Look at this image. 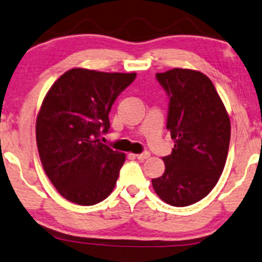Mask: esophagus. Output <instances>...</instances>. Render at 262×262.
<instances>
[{
  "label": "esophagus",
  "instance_id": "34e87169",
  "mask_svg": "<svg viewBox=\"0 0 262 262\" xmlns=\"http://www.w3.org/2000/svg\"><path fill=\"white\" fill-rule=\"evenodd\" d=\"M135 157H137L138 160H141V161H144V160L149 159L150 157V152H143V154H138V155H135Z\"/></svg>",
  "mask_w": 262,
  "mask_h": 262
}]
</instances>
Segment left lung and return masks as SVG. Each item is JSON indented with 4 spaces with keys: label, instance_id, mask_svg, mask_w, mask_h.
Wrapping results in <instances>:
<instances>
[{
    "label": "left lung",
    "instance_id": "1",
    "mask_svg": "<svg viewBox=\"0 0 262 262\" xmlns=\"http://www.w3.org/2000/svg\"><path fill=\"white\" fill-rule=\"evenodd\" d=\"M156 79L169 97L167 129L174 140L163 157L165 173L152 179L159 198L172 206L198 203L221 177L228 155L231 121L209 77L173 68Z\"/></svg>",
    "mask_w": 262,
    "mask_h": 262
}]
</instances>
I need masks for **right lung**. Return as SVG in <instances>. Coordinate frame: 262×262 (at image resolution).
<instances>
[{
	"label": "right lung",
	"instance_id": "1",
	"mask_svg": "<svg viewBox=\"0 0 262 262\" xmlns=\"http://www.w3.org/2000/svg\"><path fill=\"white\" fill-rule=\"evenodd\" d=\"M137 73L69 69L47 91L36 118L43 171L64 199L90 206L112 193L125 154L100 143L111 107Z\"/></svg>",
	"mask_w": 262,
	"mask_h": 262
}]
</instances>
